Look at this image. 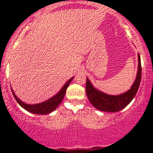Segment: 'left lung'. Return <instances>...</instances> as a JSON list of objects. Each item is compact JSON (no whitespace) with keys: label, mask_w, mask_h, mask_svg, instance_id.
<instances>
[{"label":"left lung","mask_w":153,"mask_h":153,"mask_svg":"<svg viewBox=\"0 0 153 153\" xmlns=\"http://www.w3.org/2000/svg\"><path fill=\"white\" fill-rule=\"evenodd\" d=\"M138 71L134 82L129 91L120 95H111L104 93L95 88L86 78L85 91L92 105L98 110L106 112H118L126 107L135 97L141 82V65L139 53H138Z\"/></svg>","instance_id":"obj_1"}]
</instances>
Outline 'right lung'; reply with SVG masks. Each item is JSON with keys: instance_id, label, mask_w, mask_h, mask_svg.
<instances>
[{"instance_id": "1", "label": "right lung", "mask_w": 153, "mask_h": 153, "mask_svg": "<svg viewBox=\"0 0 153 153\" xmlns=\"http://www.w3.org/2000/svg\"><path fill=\"white\" fill-rule=\"evenodd\" d=\"M74 79V76L70 79L68 81L65 83V85L62 87V88L60 90V91L58 92L57 94H56L53 97L49 98V100H47V101L42 102V103L39 104H26L25 102H22V100H20L19 98L16 97L15 94H14L13 90H12V94H13L14 98L16 100V102H18V104L22 106V108H24L25 110H26L27 111L32 113L34 114H41V115H47L49 114L52 111H53L56 108L58 107V106L61 103V102L63 100L64 96L65 95L66 90L68 88V85H70L71 81H72V79Z\"/></svg>"}]
</instances>
